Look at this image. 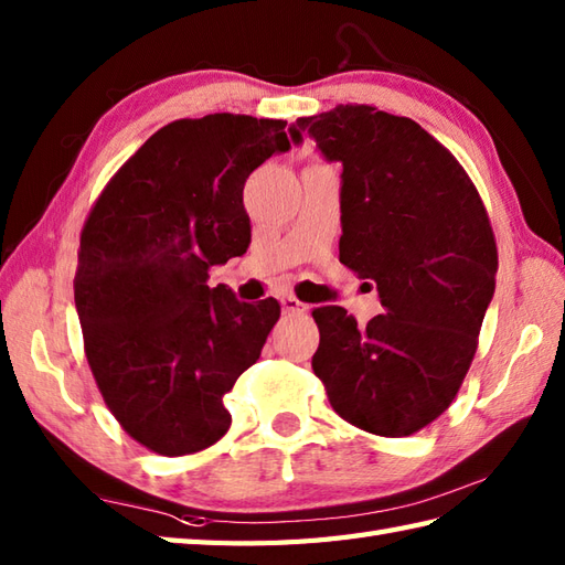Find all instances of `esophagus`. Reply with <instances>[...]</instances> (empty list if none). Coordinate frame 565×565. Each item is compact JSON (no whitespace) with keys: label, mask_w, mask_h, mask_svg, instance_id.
<instances>
[{"label":"esophagus","mask_w":565,"mask_h":565,"mask_svg":"<svg viewBox=\"0 0 565 565\" xmlns=\"http://www.w3.org/2000/svg\"><path fill=\"white\" fill-rule=\"evenodd\" d=\"M281 308L286 310V313H291V316H303L306 310H308V306L298 301L296 296H281Z\"/></svg>","instance_id":"obj_1"}]
</instances>
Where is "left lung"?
Listing matches in <instances>:
<instances>
[{
    "label": "left lung",
    "instance_id": "obj_1",
    "mask_svg": "<svg viewBox=\"0 0 565 565\" xmlns=\"http://www.w3.org/2000/svg\"><path fill=\"white\" fill-rule=\"evenodd\" d=\"M340 162V262L376 284L383 313L356 326L313 310L316 376L347 423L407 437L451 405L495 294L498 247L483 201L454 154L413 118L364 104L296 118Z\"/></svg>",
    "mask_w": 565,
    "mask_h": 565
}]
</instances>
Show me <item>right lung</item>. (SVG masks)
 Listing matches in <instances>:
<instances>
[{
	"label": "right lung",
	"instance_id": "obj_1",
	"mask_svg": "<svg viewBox=\"0 0 565 565\" xmlns=\"http://www.w3.org/2000/svg\"><path fill=\"white\" fill-rule=\"evenodd\" d=\"M286 150V121L182 118L114 174L82 227L84 352L114 417L154 454H194L225 435L223 395L281 316L276 298L211 289L209 269L247 252L245 182Z\"/></svg>",
	"mask_w": 565,
	"mask_h": 565
}]
</instances>
